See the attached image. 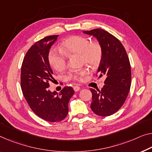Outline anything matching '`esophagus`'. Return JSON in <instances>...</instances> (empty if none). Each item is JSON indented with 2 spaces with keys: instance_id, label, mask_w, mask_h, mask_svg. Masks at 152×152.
<instances>
[{
  "instance_id": "1",
  "label": "esophagus",
  "mask_w": 152,
  "mask_h": 152,
  "mask_svg": "<svg viewBox=\"0 0 152 152\" xmlns=\"http://www.w3.org/2000/svg\"><path fill=\"white\" fill-rule=\"evenodd\" d=\"M74 90L75 91H78L80 90V87H78V86H74V87H73Z\"/></svg>"
}]
</instances>
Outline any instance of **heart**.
<instances>
[{
    "label": "heart",
    "mask_w": 152,
    "mask_h": 152,
    "mask_svg": "<svg viewBox=\"0 0 152 152\" xmlns=\"http://www.w3.org/2000/svg\"><path fill=\"white\" fill-rule=\"evenodd\" d=\"M59 49L67 57L78 56L81 63H85L92 68L98 67L103 58V48L100 43L91 41L89 38L83 36L74 35L67 38L61 44ZM62 54L54 50L50 51L48 54L49 65L57 72H62L67 67L66 57ZM88 74V69L83 68L69 72L67 75V79L82 81Z\"/></svg>",
    "instance_id": "b5f03b06"
}]
</instances>
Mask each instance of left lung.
Wrapping results in <instances>:
<instances>
[{"instance_id":"8db88e82","label":"left lung","mask_w":152,"mask_h":152,"mask_svg":"<svg viewBox=\"0 0 152 152\" xmlns=\"http://www.w3.org/2000/svg\"><path fill=\"white\" fill-rule=\"evenodd\" d=\"M84 33L94 36L103 48V58L99 65V77L106 76L101 90L91 89V108L99 116H110L125 102L131 86V67L128 54L120 41L103 29Z\"/></svg>"}]
</instances>
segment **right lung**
<instances>
[{"mask_svg": "<svg viewBox=\"0 0 152 152\" xmlns=\"http://www.w3.org/2000/svg\"><path fill=\"white\" fill-rule=\"evenodd\" d=\"M58 37L48 36L29 48L22 61L20 76L22 94L29 107L40 118L50 122L66 117L69 99L74 94L72 87H64L59 93L48 89L54 80L48 63L49 50Z\"/></svg>", "mask_w": 152, "mask_h": 152, "instance_id": "add662e5", "label": "right lung"}]
</instances>
